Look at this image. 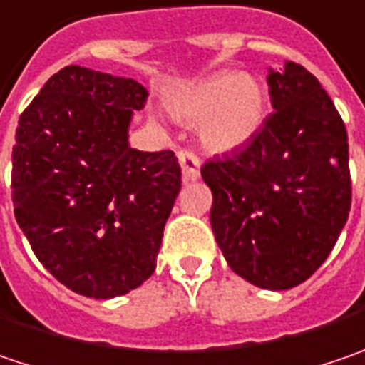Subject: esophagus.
<instances>
[{"label": "esophagus", "instance_id": "34e87169", "mask_svg": "<svg viewBox=\"0 0 365 365\" xmlns=\"http://www.w3.org/2000/svg\"><path fill=\"white\" fill-rule=\"evenodd\" d=\"M178 162H180V168H182V178L185 180H197L199 178V170H201V162L199 158L192 154V152H187V150H180L178 152Z\"/></svg>", "mask_w": 365, "mask_h": 365}]
</instances>
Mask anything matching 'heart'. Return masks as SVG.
<instances>
[{
    "label": "heart",
    "mask_w": 365,
    "mask_h": 365,
    "mask_svg": "<svg viewBox=\"0 0 365 365\" xmlns=\"http://www.w3.org/2000/svg\"><path fill=\"white\" fill-rule=\"evenodd\" d=\"M176 119L197 123L199 143L211 154H230L261 133L269 92L255 73L222 69L182 86L168 98Z\"/></svg>",
    "instance_id": "obj_1"
}]
</instances>
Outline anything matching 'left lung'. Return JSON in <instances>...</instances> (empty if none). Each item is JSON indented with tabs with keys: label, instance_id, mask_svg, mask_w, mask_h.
Here are the masks:
<instances>
[{
	"label": "left lung",
	"instance_id": "1",
	"mask_svg": "<svg viewBox=\"0 0 365 365\" xmlns=\"http://www.w3.org/2000/svg\"><path fill=\"white\" fill-rule=\"evenodd\" d=\"M273 115L248 145L213 158L211 228L230 269L283 292L306 282L333 250L351 207L349 145L337 108L302 65L269 67Z\"/></svg>",
	"mask_w": 365,
	"mask_h": 365
}]
</instances>
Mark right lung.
<instances>
[{"instance_id": "1", "label": "right lung", "mask_w": 365, "mask_h": 365, "mask_svg": "<svg viewBox=\"0 0 365 365\" xmlns=\"http://www.w3.org/2000/svg\"><path fill=\"white\" fill-rule=\"evenodd\" d=\"M148 90L80 65L43 86L18 120L11 199L36 259L71 292L110 300L155 271L180 191L170 150L129 145Z\"/></svg>"}]
</instances>
